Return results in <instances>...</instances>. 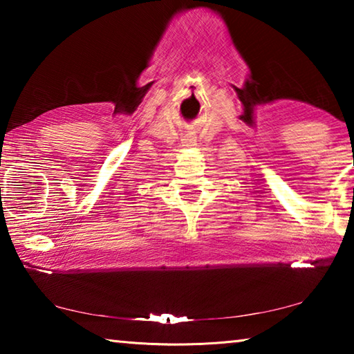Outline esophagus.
I'll return each instance as SVG.
<instances>
[{
	"instance_id": "obj_1",
	"label": "esophagus",
	"mask_w": 354,
	"mask_h": 354,
	"mask_svg": "<svg viewBox=\"0 0 354 354\" xmlns=\"http://www.w3.org/2000/svg\"><path fill=\"white\" fill-rule=\"evenodd\" d=\"M192 145H194V140L189 139V137L187 139H183V147H192Z\"/></svg>"
}]
</instances>
